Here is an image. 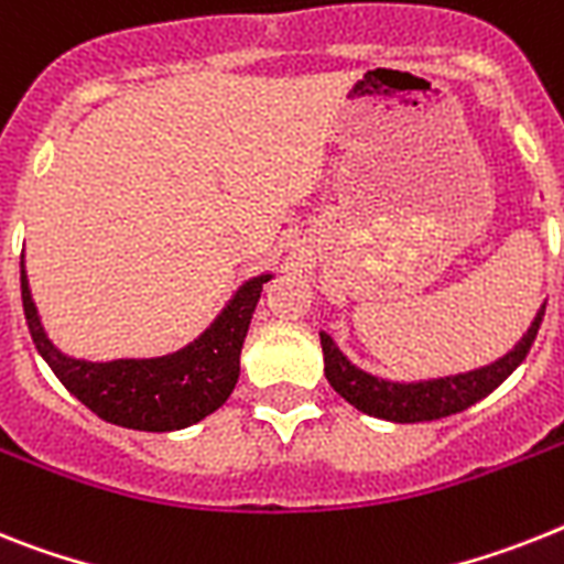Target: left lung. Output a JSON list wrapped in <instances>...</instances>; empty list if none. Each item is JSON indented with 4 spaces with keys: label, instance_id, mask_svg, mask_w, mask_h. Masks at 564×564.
Segmentation results:
<instances>
[{
    "label": "left lung",
    "instance_id": "8db88e82",
    "mask_svg": "<svg viewBox=\"0 0 564 564\" xmlns=\"http://www.w3.org/2000/svg\"><path fill=\"white\" fill-rule=\"evenodd\" d=\"M544 305L536 314L533 325L528 328L519 346L510 355L501 357L492 366H484L478 371H467L458 377H444V380H430V383H389V380H377L366 371L355 369L346 357L334 348L328 334H319L323 339V357H325V377L332 383L339 398H346L351 406L371 417H383L394 423H421V421H438V417L464 412L473 403L501 386L507 377L513 375L516 366L528 357L530 346L539 334L542 325Z\"/></svg>",
    "mask_w": 564,
    "mask_h": 564
}]
</instances>
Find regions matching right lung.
<instances>
[{
	"label": "right lung",
	"mask_w": 564,
	"mask_h": 564,
	"mask_svg": "<svg viewBox=\"0 0 564 564\" xmlns=\"http://www.w3.org/2000/svg\"><path fill=\"white\" fill-rule=\"evenodd\" d=\"M22 308L31 339L59 383L97 417L126 430L172 432L213 415L236 389L250 316L271 276H256L236 293L213 328L193 346L161 360L83 362L63 357L42 334L22 264Z\"/></svg>",
	"instance_id": "right-lung-1"
}]
</instances>
